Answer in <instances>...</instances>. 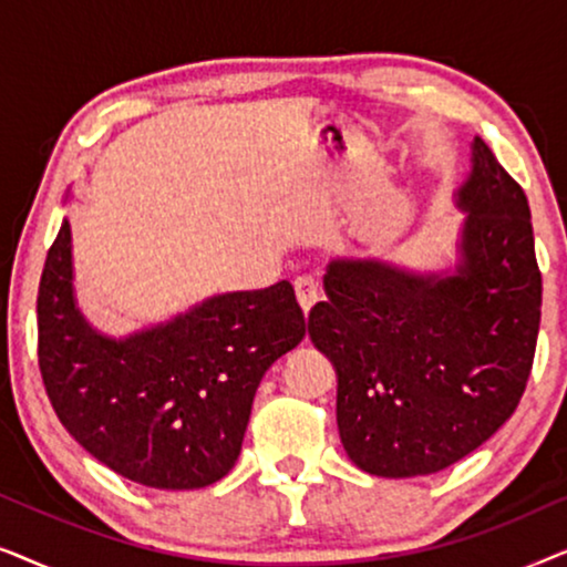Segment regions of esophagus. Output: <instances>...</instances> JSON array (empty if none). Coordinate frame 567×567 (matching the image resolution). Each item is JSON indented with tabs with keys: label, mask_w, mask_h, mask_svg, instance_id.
Returning <instances> with one entry per match:
<instances>
[{
	"label": "esophagus",
	"mask_w": 567,
	"mask_h": 567,
	"mask_svg": "<svg viewBox=\"0 0 567 567\" xmlns=\"http://www.w3.org/2000/svg\"><path fill=\"white\" fill-rule=\"evenodd\" d=\"M293 291H297V299H299V307L309 312L317 305V299H320V289H317V281L312 276H299L297 281H293Z\"/></svg>",
	"instance_id": "1"
}]
</instances>
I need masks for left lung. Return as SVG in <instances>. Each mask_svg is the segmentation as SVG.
Returning <instances> with one entry per match:
<instances>
[{
    "label": "left lung",
    "instance_id": "8db88e82",
    "mask_svg": "<svg viewBox=\"0 0 567 567\" xmlns=\"http://www.w3.org/2000/svg\"><path fill=\"white\" fill-rule=\"evenodd\" d=\"M454 266L410 270L338 258L309 338L338 374V431L377 477L446 470L514 415L539 332L542 276L532 214L483 138L472 142Z\"/></svg>",
    "mask_w": 567,
    "mask_h": 567
}]
</instances>
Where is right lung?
<instances>
[{
  "label": "right lung",
  "instance_id": "obj_1",
  "mask_svg": "<svg viewBox=\"0 0 567 567\" xmlns=\"http://www.w3.org/2000/svg\"><path fill=\"white\" fill-rule=\"evenodd\" d=\"M305 330L293 286L278 281L105 336L76 307L69 219L38 289V363L61 425L105 467L157 491L206 487L235 467L262 374Z\"/></svg>",
  "mask_w": 567,
  "mask_h": 567
}]
</instances>
